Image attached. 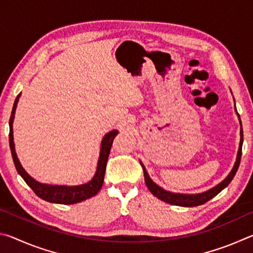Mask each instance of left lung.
Wrapping results in <instances>:
<instances>
[{
  "mask_svg": "<svg viewBox=\"0 0 253 253\" xmlns=\"http://www.w3.org/2000/svg\"><path fill=\"white\" fill-rule=\"evenodd\" d=\"M235 111H237V108H235ZM237 114H238V111H237ZM238 116H239V114H238ZM239 119H240V116H239ZM242 144H243V130H242L241 121H240V145H239V149H238L237 160H235L232 170H231L228 176H226L220 184H217L216 186L212 187L211 190L203 192V193L179 194V193H172V192L166 191V190H164V188L158 186L156 183H154L152 181V178L149 177V175L147 174L146 169L144 168V165H142L143 170H144L145 183H146V186L148 187V190L151 191V193L154 196H156L157 199L164 201V202H166V203L177 205V207H184V208H191V207H198V205H202L204 203H207L208 201H210L212 198H214L215 195L219 194L220 192L223 190V188L228 186L230 182L233 179L234 175H235V173H237V170L239 169L240 161H241Z\"/></svg>",
  "mask_w": 253,
  "mask_h": 253,
  "instance_id": "left-lung-1",
  "label": "left lung"
}]
</instances>
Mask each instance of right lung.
<instances>
[{
	"instance_id": "1",
	"label": "right lung",
	"mask_w": 253,
	"mask_h": 253,
	"mask_svg": "<svg viewBox=\"0 0 253 253\" xmlns=\"http://www.w3.org/2000/svg\"><path fill=\"white\" fill-rule=\"evenodd\" d=\"M20 95H18L14 101L13 108H12L11 117H10V134H8V142H10V148L12 158H13L15 169L18 173L21 175L25 183L32 188V191L36 193L40 199L48 201L51 203H58V204H75L79 203L81 201H84L89 198L95 196L104 184V177L106 172V165L107 161H108V156L111 149V145H113L114 138L118 134V130H111L108 134H106L104 138L101 140V147H100V155L99 160H98L97 164V170L91 181H89L85 184H81V185L76 186H66V185H49V184H42L39 183L36 179L32 178L30 175L25 172L24 169L21 165L18 156L15 153L14 142H13V121H14V114L16 109V105H18Z\"/></svg>"
}]
</instances>
